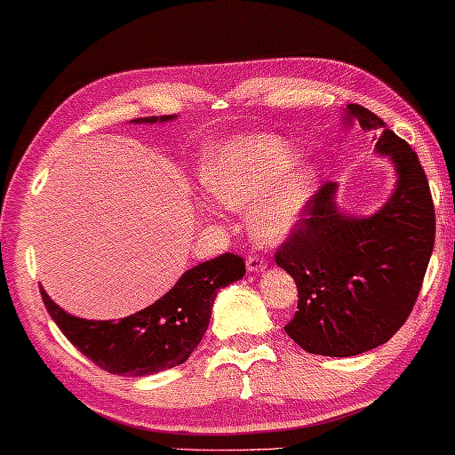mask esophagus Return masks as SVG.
<instances>
[{"mask_svg": "<svg viewBox=\"0 0 455 455\" xmlns=\"http://www.w3.org/2000/svg\"><path fill=\"white\" fill-rule=\"evenodd\" d=\"M246 267H248V271H260L267 267V259L259 257V254H248Z\"/></svg>", "mask_w": 455, "mask_h": 455, "instance_id": "1", "label": "esophagus"}]
</instances>
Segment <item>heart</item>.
<instances>
[{
    "instance_id": "obj_1",
    "label": "heart",
    "mask_w": 455,
    "mask_h": 455,
    "mask_svg": "<svg viewBox=\"0 0 455 455\" xmlns=\"http://www.w3.org/2000/svg\"><path fill=\"white\" fill-rule=\"evenodd\" d=\"M296 148L269 134H238L217 140L201 159V180L217 203L248 209L254 238L271 244L285 238L313 201L319 172L296 164Z\"/></svg>"
}]
</instances>
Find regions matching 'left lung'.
<instances>
[{
  "label": "left lung",
  "instance_id": "1",
  "mask_svg": "<svg viewBox=\"0 0 455 455\" xmlns=\"http://www.w3.org/2000/svg\"><path fill=\"white\" fill-rule=\"evenodd\" d=\"M347 114L364 132L381 134L377 151L395 164V192L379 213L354 220L335 207V182H325L273 257L298 288L285 333L302 350L335 358L369 352L400 331L435 244V204L419 155L363 105L350 103Z\"/></svg>",
  "mask_w": 455,
  "mask_h": 455
}]
</instances>
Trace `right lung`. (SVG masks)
Returning <instances> with one entry per match:
<instances>
[{
  "instance_id": "obj_1",
  "label": "right lung",
  "mask_w": 455,
  "mask_h": 455,
  "mask_svg": "<svg viewBox=\"0 0 455 455\" xmlns=\"http://www.w3.org/2000/svg\"><path fill=\"white\" fill-rule=\"evenodd\" d=\"M173 116L139 117L136 124L167 122ZM240 254L223 252L186 271L151 307L116 323L68 315L41 290L47 313L61 333L103 371L142 377L186 363L207 331L217 290L244 277Z\"/></svg>"
}]
</instances>
